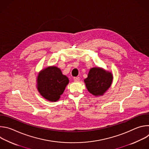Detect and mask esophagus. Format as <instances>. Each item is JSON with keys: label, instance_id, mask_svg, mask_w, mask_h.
<instances>
[{"label": "esophagus", "instance_id": "34e87169", "mask_svg": "<svg viewBox=\"0 0 149 149\" xmlns=\"http://www.w3.org/2000/svg\"><path fill=\"white\" fill-rule=\"evenodd\" d=\"M79 79H80V78H79V77H74V80L75 81H76V82L79 81Z\"/></svg>", "mask_w": 149, "mask_h": 149}]
</instances>
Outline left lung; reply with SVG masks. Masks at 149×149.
Returning a JSON list of instances; mask_svg holds the SVG:
<instances>
[{"label":"left lung","instance_id":"left-lung-1","mask_svg":"<svg viewBox=\"0 0 149 149\" xmlns=\"http://www.w3.org/2000/svg\"><path fill=\"white\" fill-rule=\"evenodd\" d=\"M113 79L111 72L99 67L90 69L84 82L88 91L95 96L102 95L111 86Z\"/></svg>","mask_w":149,"mask_h":149}]
</instances>
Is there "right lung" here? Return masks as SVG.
<instances>
[{
    "label": "right lung",
    "instance_id": "1",
    "mask_svg": "<svg viewBox=\"0 0 149 149\" xmlns=\"http://www.w3.org/2000/svg\"><path fill=\"white\" fill-rule=\"evenodd\" d=\"M69 83L67 76L55 66L40 71L37 77V88L40 95L49 101L59 100Z\"/></svg>",
    "mask_w": 149,
    "mask_h": 149
}]
</instances>
